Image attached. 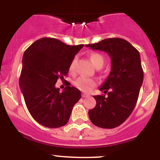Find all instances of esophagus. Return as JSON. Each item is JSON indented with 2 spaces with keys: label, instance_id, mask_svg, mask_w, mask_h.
Here are the masks:
<instances>
[{
  "label": "esophagus",
  "instance_id": "34e87169",
  "mask_svg": "<svg viewBox=\"0 0 160 160\" xmlns=\"http://www.w3.org/2000/svg\"><path fill=\"white\" fill-rule=\"evenodd\" d=\"M82 98H87V97H89V95L85 94V93H82Z\"/></svg>",
  "mask_w": 160,
  "mask_h": 160
}]
</instances>
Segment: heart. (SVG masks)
Segmentation results:
<instances>
[{
	"mask_svg": "<svg viewBox=\"0 0 160 160\" xmlns=\"http://www.w3.org/2000/svg\"><path fill=\"white\" fill-rule=\"evenodd\" d=\"M90 59L96 68L99 67H102L104 63L103 56L98 52L92 53L90 56ZM75 63H76V60L73 59L69 66L70 72H74V71ZM73 83H74L75 87L78 88L80 90L84 92H89L96 85V81L94 79L86 78V77H80V78H77Z\"/></svg>",
	"mask_w": 160,
	"mask_h": 160,
	"instance_id": "b5f03b06",
	"label": "heart"
}]
</instances>
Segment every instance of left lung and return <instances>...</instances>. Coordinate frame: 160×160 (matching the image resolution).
<instances>
[{"label": "left lung", "instance_id": "obj_1", "mask_svg": "<svg viewBox=\"0 0 160 160\" xmlns=\"http://www.w3.org/2000/svg\"><path fill=\"white\" fill-rule=\"evenodd\" d=\"M92 49L104 51L111 58V71L107 80L99 88L108 93L94 95L96 105L89 111V117L95 126L113 128L120 126L133 111L144 80L139 52L127 40L113 38L94 44Z\"/></svg>", "mask_w": 160, "mask_h": 160}]
</instances>
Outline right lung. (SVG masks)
<instances>
[{
  "mask_svg": "<svg viewBox=\"0 0 160 160\" xmlns=\"http://www.w3.org/2000/svg\"><path fill=\"white\" fill-rule=\"evenodd\" d=\"M83 46H70L55 38H43L24 52L20 89L29 113L45 127L65 126L81 98L77 88L68 84L60 92L56 83L68 74L70 64Z\"/></svg>",
  "mask_w": 160,
  "mask_h": 160,
  "instance_id": "right-lung-1",
  "label": "right lung"
}]
</instances>
